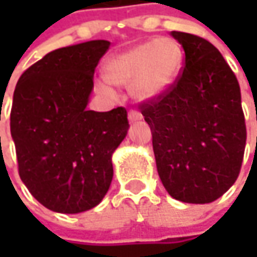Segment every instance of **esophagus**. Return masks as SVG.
Listing matches in <instances>:
<instances>
[{"instance_id":"obj_1","label":"esophagus","mask_w":257,"mask_h":257,"mask_svg":"<svg viewBox=\"0 0 257 257\" xmlns=\"http://www.w3.org/2000/svg\"><path fill=\"white\" fill-rule=\"evenodd\" d=\"M143 118V115L140 111H137V110H130L128 111V120H130V123H134V121H139V120H142Z\"/></svg>"}]
</instances>
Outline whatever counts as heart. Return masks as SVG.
<instances>
[{"mask_svg": "<svg viewBox=\"0 0 257 257\" xmlns=\"http://www.w3.org/2000/svg\"><path fill=\"white\" fill-rule=\"evenodd\" d=\"M182 61L180 45L169 37L133 45L105 61L104 75L109 83L98 81L97 90L111 97L114 95L111 83L128 87L137 100L153 98L172 87L179 75Z\"/></svg>", "mask_w": 257, "mask_h": 257, "instance_id": "1", "label": "heart"}]
</instances>
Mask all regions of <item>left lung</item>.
<instances>
[{"instance_id":"obj_1","label":"left lung","mask_w":257,"mask_h":257,"mask_svg":"<svg viewBox=\"0 0 257 257\" xmlns=\"http://www.w3.org/2000/svg\"><path fill=\"white\" fill-rule=\"evenodd\" d=\"M184 50L180 74L139 104L150 125L157 172L169 194L212 203L239 177L246 146L240 87L220 51L202 37L172 31Z\"/></svg>"}]
</instances>
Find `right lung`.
Wrapping results in <instances>:
<instances>
[{
  "instance_id": "obj_1",
  "label": "right lung",
  "mask_w": 257,
  "mask_h": 257,
  "mask_svg": "<svg viewBox=\"0 0 257 257\" xmlns=\"http://www.w3.org/2000/svg\"><path fill=\"white\" fill-rule=\"evenodd\" d=\"M105 40L58 48L20 77L11 107L18 173L47 209L80 213L103 200L111 154L128 130L127 110H87Z\"/></svg>"
}]
</instances>
